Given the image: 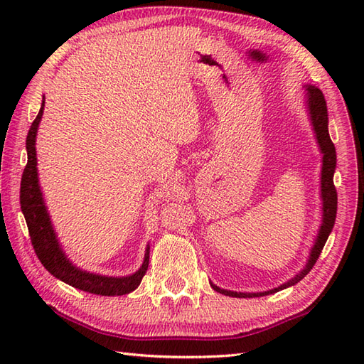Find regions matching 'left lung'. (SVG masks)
<instances>
[{
  "label": "left lung",
  "mask_w": 364,
  "mask_h": 364,
  "mask_svg": "<svg viewBox=\"0 0 364 364\" xmlns=\"http://www.w3.org/2000/svg\"><path fill=\"white\" fill-rule=\"evenodd\" d=\"M305 98H306V107H308V114H310V120H311V127L314 131L316 141H318L319 150L322 153V168H321V198H322V220H321V227H319V233L314 239V244L310 250V257L306 259L305 267L300 270V272L292 277L291 280L286 283L280 284L278 288L269 289V291H262V292H236V291H228V289H222L219 286H215L211 283L213 289L218 291L220 294H225V296L230 297H262V296H269V294L278 292L282 289L289 288V286H294L299 283L301 278H304L313 266L318 261L319 255L326 245L327 239L333 230L335 225V219H336V208H338V194L333 184V173L336 168V151H335V145L331 142L330 134H328V114H327V103L326 98H323L322 92L316 87L311 86V84H305Z\"/></svg>",
  "instance_id": "1"
}]
</instances>
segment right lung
Masks as SVG:
<instances>
[{"label": "right lung", "instance_id": "1", "mask_svg": "<svg viewBox=\"0 0 364 364\" xmlns=\"http://www.w3.org/2000/svg\"><path fill=\"white\" fill-rule=\"evenodd\" d=\"M45 106V97L38 111L36 120L29 128L26 137V151H28V164L21 176L20 188V205L23 215L26 219V225L29 230L31 242L36 250V255L41 259L43 267L48 272L59 278L60 282L86 291L97 296H123L134 291L142 282V277L149 269L150 259V245H146L145 257L142 266L134 274L127 277H107L94 272H87L76 267L73 262L67 258L65 252L58 241L56 231L53 228L48 210H46L43 196L38 184L37 175V156H36V136L38 129V123L42 120Z\"/></svg>", "mask_w": 364, "mask_h": 364}]
</instances>
